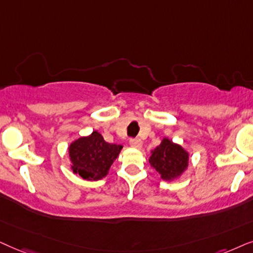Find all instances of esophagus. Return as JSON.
<instances>
[{
	"instance_id": "34e87169",
	"label": "esophagus",
	"mask_w": 253,
	"mask_h": 253,
	"mask_svg": "<svg viewBox=\"0 0 253 253\" xmlns=\"http://www.w3.org/2000/svg\"><path fill=\"white\" fill-rule=\"evenodd\" d=\"M129 144L134 148H141V146H142V141H141L140 139H137V137H132V139H129Z\"/></svg>"
}]
</instances>
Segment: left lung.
Masks as SVG:
<instances>
[{
	"instance_id": "obj_1",
	"label": "left lung",
	"mask_w": 253,
	"mask_h": 253,
	"mask_svg": "<svg viewBox=\"0 0 253 253\" xmlns=\"http://www.w3.org/2000/svg\"><path fill=\"white\" fill-rule=\"evenodd\" d=\"M149 162L160 173L162 179L170 180L179 176L186 169L188 155L180 146L164 139L153 151Z\"/></svg>"
}]
</instances>
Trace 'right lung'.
I'll list each match as a JSON object with an SVG mask.
<instances>
[{"mask_svg":"<svg viewBox=\"0 0 253 253\" xmlns=\"http://www.w3.org/2000/svg\"><path fill=\"white\" fill-rule=\"evenodd\" d=\"M121 146L107 143L98 132L81 137L69 147L72 169L83 179L98 180L105 177L111 164L121 150Z\"/></svg>","mask_w":253,"mask_h":253,"instance_id":"right-lung-1","label":"right lung"}]
</instances>
